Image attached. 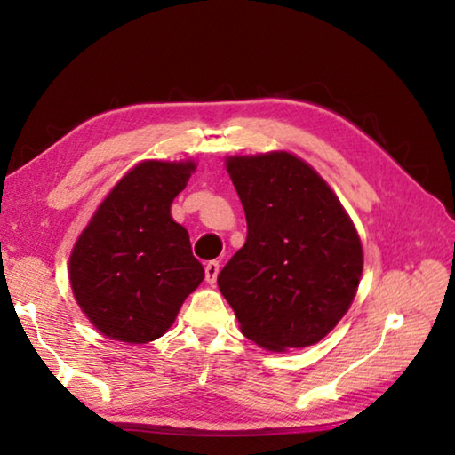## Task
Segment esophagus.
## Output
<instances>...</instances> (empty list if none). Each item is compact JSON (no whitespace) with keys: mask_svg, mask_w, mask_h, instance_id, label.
Wrapping results in <instances>:
<instances>
[{"mask_svg":"<svg viewBox=\"0 0 455 455\" xmlns=\"http://www.w3.org/2000/svg\"><path fill=\"white\" fill-rule=\"evenodd\" d=\"M219 271H220V265L217 263V260H209L204 267V279L209 284H214L217 283V276H219Z\"/></svg>","mask_w":455,"mask_h":455,"instance_id":"1","label":"esophagus"}]
</instances>
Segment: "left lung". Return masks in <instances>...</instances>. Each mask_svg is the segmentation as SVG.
Here are the masks:
<instances>
[{"label":"left lung","instance_id":"left-lung-1","mask_svg":"<svg viewBox=\"0 0 455 455\" xmlns=\"http://www.w3.org/2000/svg\"><path fill=\"white\" fill-rule=\"evenodd\" d=\"M246 243L219 275L246 339L271 351L307 347L355 297L363 249L329 184L289 152L227 158Z\"/></svg>","mask_w":455,"mask_h":455}]
</instances>
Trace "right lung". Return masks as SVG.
Returning <instances> with one entry per match:
<instances>
[{"instance_id": "obj_1", "label": "right lung", "mask_w": 455, "mask_h": 455, "mask_svg": "<svg viewBox=\"0 0 455 455\" xmlns=\"http://www.w3.org/2000/svg\"><path fill=\"white\" fill-rule=\"evenodd\" d=\"M196 164H136L84 228L70 257L76 301L100 333L124 343L163 337L204 279L187 228L171 217Z\"/></svg>"}]
</instances>
